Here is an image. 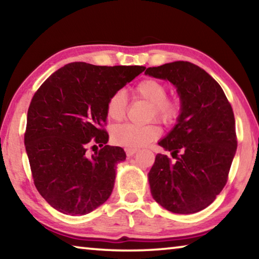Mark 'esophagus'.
<instances>
[{
    "mask_svg": "<svg viewBox=\"0 0 259 259\" xmlns=\"http://www.w3.org/2000/svg\"><path fill=\"white\" fill-rule=\"evenodd\" d=\"M138 152V150L137 148H130V147H128V148H125V153H126V156H133L134 154H136V153Z\"/></svg>",
    "mask_w": 259,
    "mask_h": 259,
    "instance_id": "34e87169",
    "label": "esophagus"
}]
</instances>
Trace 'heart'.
<instances>
[{
  "mask_svg": "<svg viewBox=\"0 0 259 259\" xmlns=\"http://www.w3.org/2000/svg\"><path fill=\"white\" fill-rule=\"evenodd\" d=\"M134 94L137 98L151 104L148 119H157L164 124L176 121L181 113V104L177 100L166 98L168 89L163 83L154 78H145L135 87ZM128 111L126 97L122 91H116L109 97L106 105L107 117L112 121L123 120ZM161 136L160 126L155 123L137 125L124 123L114 126L112 130L113 142L117 145L137 148L145 146Z\"/></svg>",
  "mask_w": 259,
  "mask_h": 259,
  "instance_id": "1",
  "label": "heart"
}]
</instances>
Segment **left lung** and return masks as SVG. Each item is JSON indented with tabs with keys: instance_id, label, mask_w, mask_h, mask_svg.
I'll list each match as a JSON object with an SVG mask.
<instances>
[{
	"instance_id": "left-lung-1",
	"label": "left lung",
	"mask_w": 259,
	"mask_h": 259,
	"mask_svg": "<svg viewBox=\"0 0 259 259\" xmlns=\"http://www.w3.org/2000/svg\"><path fill=\"white\" fill-rule=\"evenodd\" d=\"M145 74L168 80L182 100L177 124L159 145L148 174L153 199L175 213H194L211 204L229 179L238 139L233 109L222 87L190 61L148 67Z\"/></svg>"
}]
</instances>
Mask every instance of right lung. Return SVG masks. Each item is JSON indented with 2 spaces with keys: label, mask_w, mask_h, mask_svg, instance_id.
I'll return each mask as SVG.
<instances>
[{
  "label": "right lung",
  "mask_w": 259,
  "mask_h": 259,
  "mask_svg": "<svg viewBox=\"0 0 259 259\" xmlns=\"http://www.w3.org/2000/svg\"><path fill=\"white\" fill-rule=\"evenodd\" d=\"M144 69L71 63L51 74L34 94L25 146L34 185L52 208L81 216L112 194L116 164L125 160V152L106 145V105ZM93 143L102 148L89 157L86 151Z\"/></svg>",
  "instance_id": "add662e5"
}]
</instances>
